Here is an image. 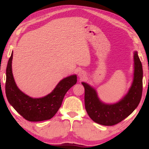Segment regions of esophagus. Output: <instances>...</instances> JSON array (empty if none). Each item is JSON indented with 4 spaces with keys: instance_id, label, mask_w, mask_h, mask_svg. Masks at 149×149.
Masks as SVG:
<instances>
[{
    "instance_id": "esophagus-1",
    "label": "esophagus",
    "mask_w": 149,
    "mask_h": 149,
    "mask_svg": "<svg viewBox=\"0 0 149 149\" xmlns=\"http://www.w3.org/2000/svg\"><path fill=\"white\" fill-rule=\"evenodd\" d=\"M78 75H79V78L83 79L85 77L86 74H85V72L84 71H79L78 73Z\"/></svg>"
}]
</instances>
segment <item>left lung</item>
<instances>
[{
  "label": "left lung",
  "mask_w": 149,
  "mask_h": 149,
  "mask_svg": "<svg viewBox=\"0 0 149 149\" xmlns=\"http://www.w3.org/2000/svg\"><path fill=\"white\" fill-rule=\"evenodd\" d=\"M84 87V104L88 115L99 124L114 125L127 118L140 103L143 90V68L138 55L134 52V74L131 86L122 99L115 104H106L98 97L97 91L82 82Z\"/></svg>",
  "instance_id": "1"
}]
</instances>
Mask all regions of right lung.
<instances>
[{
	"instance_id": "right-lung-1",
	"label": "right lung",
	"mask_w": 149,
	"mask_h": 149,
	"mask_svg": "<svg viewBox=\"0 0 149 149\" xmlns=\"http://www.w3.org/2000/svg\"><path fill=\"white\" fill-rule=\"evenodd\" d=\"M13 54L6 68V94L9 103L24 118L30 122L52 118L61 107L66 93L77 83V75H72L59 82L51 93L41 98H33L19 89L12 72Z\"/></svg>"
}]
</instances>
